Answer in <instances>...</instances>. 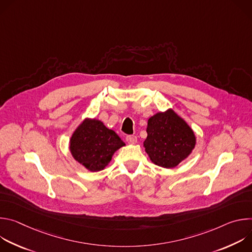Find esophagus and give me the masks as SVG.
Returning a JSON list of instances; mask_svg holds the SVG:
<instances>
[{"label": "esophagus", "instance_id": "1", "mask_svg": "<svg viewBox=\"0 0 252 252\" xmlns=\"http://www.w3.org/2000/svg\"><path fill=\"white\" fill-rule=\"evenodd\" d=\"M126 139L128 143H131V145H134V143H136V141H137V138L135 135H126Z\"/></svg>", "mask_w": 252, "mask_h": 252}]
</instances>
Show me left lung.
<instances>
[{"mask_svg":"<svg viewBox=\"0 0 252 252\" xmlns=\"http://www.w3.org/2000/svg\"><path fill=\"white\" fill-rule=\"evenodd\" d=\"M143 147L151 160L161 167H175L191 154L195 147L196 138L193 130L170 109L151 117Z\"/></svg>","mask_w":252,"mask_h":252,"instance_id":"1","label":"left lung"}]
</instances>
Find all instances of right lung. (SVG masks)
Returning <instances> with one entry per match:
<instances>
[{"mask_svg": "<svg viewBox=\"0 0 252 252\" xmlns=\"http://www.w3.org/2000/svg\"><path fill=\"white\" fill-rule=\"evenodd\" d=\"M124 146L125 142L113 129L95 119H86L69 139L71 156L90 171L103 169Z\"/></svg>", "mask_w": 252, "mask_h": 252, "instance_id": "right-lung-1", "label": "right lung"}]
</instances>
